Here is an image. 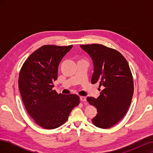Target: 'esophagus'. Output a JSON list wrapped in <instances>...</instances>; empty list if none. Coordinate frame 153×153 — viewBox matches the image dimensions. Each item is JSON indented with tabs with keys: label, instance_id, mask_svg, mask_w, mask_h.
I'll return each mask as SVG.
<instances>
[{
	"label": "esophagus",
	"instance_id": "obj_1",
	"mask_svg": "<svg viewBox=\"0 0 153 153\" xmlns=\"http://www.w3.org/2000/svg\"><path fill=\"white\" fill-rule=\"evenodd\" d=\"M80 101H82V103L84 102H86V98L84 96H80Z\"/></svg>",
	"mask_w": 153,
	"mask_h": 153
}]
</instances>
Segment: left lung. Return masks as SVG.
Instances as JSON below:
<instances>
[{
	"instance_id": "obj_1",
	"label": "left lung",
	"mask_w": 153,
	"mask_h": 153,
	"mask_svg": "<svg viewBox=\"0 0 153 153\" xmlns=\"http://www.w3.org/2000/svg\"><path fill=\"white\" fill-rule=\"evenodd\" d=\"M94 64L91 83L102 87L98 98L88 97L98 114L92 119L94 126L102 129L112 127L123 119L131 104L133 78L126 59L116 50L103 45H82Z\"/></svg>"
}]
</instances>
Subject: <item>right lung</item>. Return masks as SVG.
<instances>
[{"instance_id":"obj_1","label":"right lung","mask_w":153,"mask_h":153,"mask_svg":"<svg viewBox=\"0 0 153 153\" xmlns=\"http://www.w3.org/2000/svg\"><path fill=\"white\" fill-rule=\"evenodd\" d=\"M73 45H43L28 57L20 69L19 91L30 116L45 129L65 123L71 110L80 103L76 94H58L53 89L58 67Z\"/></svg>"}]
</instances>
